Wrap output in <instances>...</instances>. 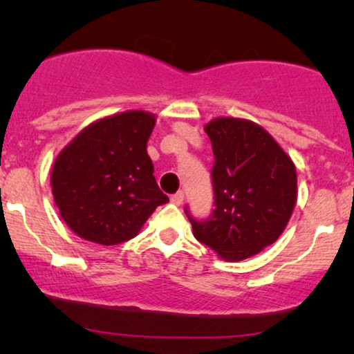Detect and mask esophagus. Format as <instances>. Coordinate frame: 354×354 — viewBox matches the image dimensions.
<instances>
[{
    "instance_id": "esophagus-1",
    "label": "esophagus",
    "mask_w": 354,
    "mask_h": 354,
    "mask_svg": "<svg viewBox=\"0 0 354 354\" xmlns=\"http://www.w3.org/2000/svg\"><path fill=\"white\" fill-rule=\"evenodd\" d=\"M183 198H185V194H183V191H178V193H174L171 196V203L173 205H178L180 206L183 203Z\"/></svg>"
}]
</instances>
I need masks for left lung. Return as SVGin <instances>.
Here are the masks:
<instances>
[{"instance_id": "left-lung-1", "label": "left lung", "mask_w": 354, "mask_h": 354, "mask_svg": "<svg viewBox=\"0 0 354 354\" xmlns=\"http://www.w3.org/2000/svg\"><path fill=\"white\" fill-rule=\"evenodd\" d=\"M213 146L211 218L188 214L193 234L225 261L258 254L281 236L298 198L296 166L265 128L241 118L205 126Z\"/></svg>"}]
</instances>
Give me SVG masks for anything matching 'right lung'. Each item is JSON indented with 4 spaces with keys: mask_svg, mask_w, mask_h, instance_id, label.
I'll return each instance as SVG.
<instances>
[{
    "mask_svg": "<svg viewBox=\"0 0 354 354\" xmlns=\"http://www.w3.org/2000/svg\"><path fill=\"white\" fill-rule=\"evenodd\" d=\"M154 123L151 113L129 109L88 124L61 149L51 171L53 198L80 238L120 245L169 201L146 151Z\"/></svg>",
    "mask_w": 354,
    "mask_h": 354,
    "instance_id": "obj_1",
    "label": "right lung"
}]
</instances>
